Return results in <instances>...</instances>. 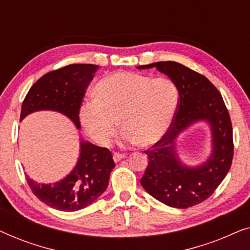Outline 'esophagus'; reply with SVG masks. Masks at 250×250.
<instances>
[{
	"label": "esophagus",
	"mask_w": 250,
	"mask_h": 250,
	"mask_svg": "<svg viewBox=\"0 0 250 250\" xmlns=\"http://www.w3.org/2000/svg\"><path fill=\"white\" fill-rule=\"evenodd\" d=\"M124 158H125L124 153H119V152H115V153H114V160H115L116 163L121 162V160L124 159Z\"/></svg>",
	"instance_id": "esophagus-1"
}]
</instances>
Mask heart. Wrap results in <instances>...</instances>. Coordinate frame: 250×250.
Segmentation results:
<instances>
[{
	"mask_svg": "<svg viewBox=\"0 0 250 250\" xmlns=\"http://www.w3.org/2000/svg\"><path fill=\"white\" fill-rule=\"evenodd\" d=\"M93 97L81 105L80 121L85 133L101 146L111 142L119 123L125 142L155 145L168 131L179 104L172 80L128 71L101 78Z\"/></svg>",
	"mask_w": 250,
	"mask_h": 250,
	"instance_id": "1",
	"label": "heart"
}]
</instances>
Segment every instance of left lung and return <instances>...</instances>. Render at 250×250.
Instances as JSON below:
<instances>
[{"label":"left lung","mask_w":250,"mask_h":250,"mask_svg":"<svg viewBox=\"0 0 250 250\" xmlns=\"http://www.w3.org/2000/svg\"><path fill=\"white\" fill-rule=\"evenodd\" d=\"M152 67L166 74L176 85L179 104L166 134L145 151L149 162L141 186L167 206L192 207L209 198L230 169L233 158L230 115L221 93L204 75L175 61H160L138 68ZM197 120L210 123L213 152L203 166L188 167L176 155L175 140L179 132Z\"/></svg>","instance_id":"8db88e82"}]
</instances>
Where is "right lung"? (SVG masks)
I'll return each instance as SVG.
<instances>
[{
  "mask_svg": "<svg viewBox=\"0 0 250 250\" xmlns=\"http://www.w3.org/2000/svg\"><path fill=\"white\" fill-rule=\"evenodd\" d=\"M98 67L90 63L68 64L43 75L27 93L20 121L30 112L54 110L66 115L80 128V109L85 90ZM114 167L110 150L81 141L76 166L60 182L40 184L28 176L26 180L33 193L47 206L62 211H76L91 205L104 192Z\"/></svg>",
  "mask_w": 250,
  "mask_h": 250,
  "instance_id": "1",
  "label": "right lung"
}]
</instances>
